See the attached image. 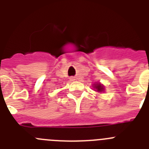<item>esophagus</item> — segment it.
Masks as SVG:
<instances>
[{
  "label": "esophagus",
  "mask_w": 149,
  "mask_h": 149,
  "mask_svg": "<svg viewBox=\"0 0 149 149\" xmlns=\"http://www.w3.org/2000/svg\"><path fill=\"white\" fill-rule=\"evenodd\" d=\"M71 80H72V81H73V78H71Z\"/></svg>",
  "instance_id": "obj_1"
}]
</instances>
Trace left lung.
I'll return each instance as SVG.
<instances>
[{
    "mask_svg": "<svg viewBox=\"0 0 149 149\" xmlns=\"http://www.w3.org/2000/svg\"><path fill=\"white\" fill-rule=\"evenodd\" d=\"M95 86V88L97 89V91H98V92H101V91L104 90V86L100 84H95V86Z\"/></svg>",
    "mask_w": 149,
    "mask_h": 149,
    "instance_id": "8db88e82",
    "label": "left lung"
}]
</instances>
